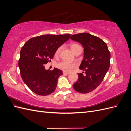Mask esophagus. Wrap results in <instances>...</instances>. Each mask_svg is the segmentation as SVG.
Wrapping results in <instances>:
<instances>
[{
	"instance_id": "obj_1",
	"label": "esophagus",
	"mask_w": 131,
	"mask_h": 131,
	"mask_svg": "<svg viewBox=\"0 0 131 131\" xmlns=\"http://www.w3.org/2000/svg\"><path fill=\"white\" fill-rule=\"evenodd\" d=\"M63 74H64V75H68L69 74V73L66 72H63Z\"/></svg>"
}]
</instances>
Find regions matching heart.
<instances>
[{
    "mask_svg": "<svg viewBox=\"0 0 131 131\" xmlns=\"http://www.w3.org/2000/svg\"><path fill=\"white\" fill-rule=\"evenodd\" d=\"M70 47L74 53H75L79 49L81 48V47L80 45L75 43H70ZM61 49L62 47H59L57 49V50L56 51V52H55V55H56V56H58L59 54V53L61 52ZM75 66H75V63L69 62L66 61H62L58 62L57 64V67L58 68L62 70L63 72H69L71 70H72L73 68H75Z\"/></svg>",
    "mask_w": 131,
    "mask_h": 131,
    "instance_id": "1",
    "label": "heart"
}]
</instances>
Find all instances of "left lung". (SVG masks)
<instances>
[{
  "mask_svg": "<svg viewBox=\"0 0 131 131\" xmlns=\"http://www.w3.org/2000/svg\"><path fill=\"white\" fill-rule=\"evenodd\" d=\"M70 39L80 42L84 48V59L79 69L85 71V75L84 72L79 73L78 80L73 87L79 93H89L103 80L110 67V53L103 40L89 33L72 35Z\"/></svg>",
  "mask_w": 131,
  "mask_h": 131,
  "instance_id": "1",
  "label": "left lung"
}]
</instances>
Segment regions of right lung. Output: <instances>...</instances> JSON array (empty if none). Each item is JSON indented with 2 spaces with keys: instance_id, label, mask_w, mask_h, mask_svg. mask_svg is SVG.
<instances>
[{
  "instance_id": "1",
  "label": "right lung",
  "mask_w": 131,
  "mask_h": 131,
  "mask_svg": "<svg viewBox=\"0 0 131 131\" xmlns=\"http://www.w3.org/2000/svg\"><path fill=\"white\" fill-rule=\"evenodd\" d=\"M70 34L42 35L30 39L20 51L18 67L23 81L32 92L47 96L56 89L58 79L63 74L56 68L46 70L45 64L51 61L58 47L68 40Z\"/></svg>"
}]
</instances>
